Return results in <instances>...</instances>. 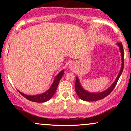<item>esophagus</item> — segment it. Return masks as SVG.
<instances>
[{"label": "esophagus", "instance_id": "esophagus-1", "mask_svg": "<svg viewBox=\"0 0 131 131\" xmlns=\"http://www.w3.org/2000/svg\"><path fill=\"white\" fill-rule=\"evenodd\" d=\"M69 67H70V69H73V67H72V66H71V65Z\"/></svg>", "mask_w": 131, "mask_h": 131}]
</instances>
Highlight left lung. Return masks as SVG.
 I'll return each mask as SVG.
<instances>
[{"instance_id": "1", "label": "left lung", "mask_w": 131, "mask_h": 131, "mask_svg": "<svg viewBox=\"0 0 131 131\" xmlns=\"http://www.w3.org/2000/svg\"><path fill=\"white\" fill-rule=\"evenodd\" d=\"M118 46H119L120 51L121 52V56H122V67L121 71L119 73L117 78L115 80V81L114 82V83L112 84V86L109 88L108 89H107V90L104 91V92H100V93H91L85 90L82 87V86L80 85V83L79 80V79L78 77H76V84H75V90H76V94L78 95V96L79 97L80 99L83 100V101H97V100H101L103 98H104L106 97L107 96H108L111 92H112V91L113 90L114 88H115L116 84H117L119 79L121 76L122 73L123 67H124V58H123V46L122 43H117Z\"/></svg>"}]
</instances>
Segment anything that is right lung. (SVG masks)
I'll return each instance as SVG.
<instances>
[{
	"label": "right lung",
	"instance_id": "obj_1",
	"mask_svg": "<svg viewBox=\"0 0 131 131\" xmlns=\"http://www.w3.org/2000/svg\"><path fill=\"white\" fill-rule=\"evenodd\" d=\"M64 73V71L63 70L59 74H57V76L55 77L54 81H53V83H52L51 88L47 91H46L45 92L43 93V94L36 95H26L22 92H21L20 91H18V92L24 98H26V99L30 100L31 101L36 102V103H43V102L47 101L51 99L53 95H54L55 91L57 90V87H58L59 82H60V79H61L62 76H63Z\"/></svg>",
	"mask_w": 131,
	"mask_h": 131
}]
</instances>
